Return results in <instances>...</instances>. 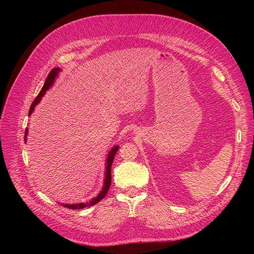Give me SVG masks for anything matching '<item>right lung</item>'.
<instances>
[{
  "label": "right lung",
  "instance_id": "add662e5",
  "mask_svg": "<svg viewBox=\"0 0 254 254\" xmlns=\"http://www.w3.org/2000/svg\"><path fill=\"white\" fill-rule=\"evenodd\" d=\"M61 70L59 67H55L53 68V70L50 72V74L48 75L47 79H45V82L43 84V87L41 89V91L39 92V94L37 95V97L35 98V101L33 102L32 106H30L29 108V112H28V115H30L33 113L34 109L36 105L39 103L41 101V98L44 96V94L47 93V91L53 86L54 81H55L56 77L58 76V73L60 72ZM27 133H28V128L25 129V135H24V140L26 141V136H27ZM119 146H114V147H112V149L109 151L108 153V157H107V161H106V173H105V180H104V187L102 189V190L99 191V194L94 197L93 199H91V200L89 202H81V203H75V204H67V203H61L64 206L67 207V209H72V210H79V209H83V207H87V206H91V205H94L96 204L97 202H99L102 200V199L107 195V193H108L109 190V188L111 186V166H112V162L114 160V157H115V153H117V151L119 150Z\"/></svg>",
  "mask_w": 254,
  "mask_h": 254
}]
</instances>
